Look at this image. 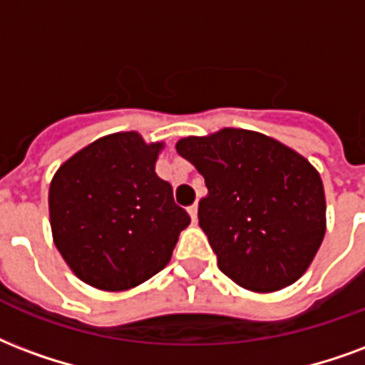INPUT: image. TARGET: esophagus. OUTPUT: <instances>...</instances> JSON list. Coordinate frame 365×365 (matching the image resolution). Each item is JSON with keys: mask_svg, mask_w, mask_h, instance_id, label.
I'll list each match as a JSON object with an SVG mask.
<instances>
[{"mask_svg": "<svg viewBox=\"0 0 365 365\" xmlns=\"http://www.w3.org/2000/svg\"><path fill=\"white\" fill-rule=\"evenodd\" d=\"M187 212H190V217L193 222H197V205H191L190 209H187Z\"/></svg>", "mask_w": 365, "mask_h": 365, "instance_id": "esophagus-1", "label": "esophagus"}]
</instances>
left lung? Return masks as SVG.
<instances>
[{
	"label": "left lung",
	"mask_w": 365,
	"mask_h": 365,
	"mask_svg": "<svg viewBox=\"0 0 365 365\" xmlns=\"http://www.w3.org/2000/svg\"><path fill=\"white\" fill-rule=\"evenodd\" d=\"M175 150L205 178L199 226L218 269L253 292L296 282L325 236L317 170L282 143L245 129L185 137Z\"/></svg>",
	"instance_id": "1"
}]
</instances>
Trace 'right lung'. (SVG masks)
<instances>
[{"mask_svg": "<svg viewBox=\"0 0 365 365\" xmlns=\"http://www.w3.org/2000/svg\"><path fill=\"white\" fill-rule=\"evenodd\" d=\"M162 143L106 135L63 162L50 183L56 247L83 282L120 292L168 265L191 222L155 172Z\"/></svg>", "mask_w": 365, "mask_h": 365, "instance_id": "right-lung-1", "label": "right lung"}]
</instances>
